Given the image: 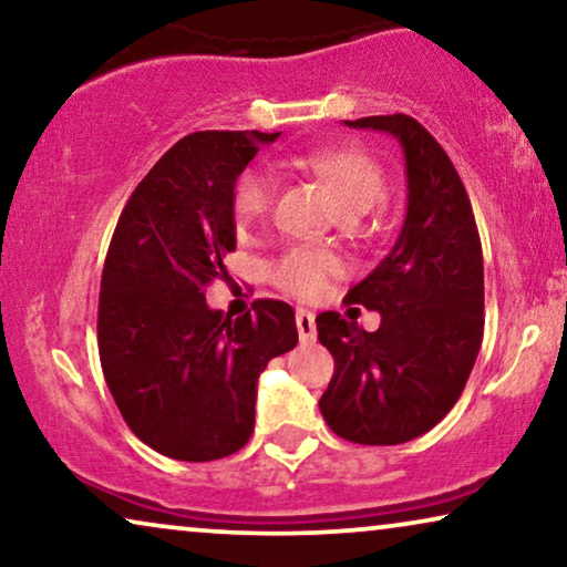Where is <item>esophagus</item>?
I'll return each instance as SVG.
<instances>
[{"mask_svg": "<svg viewBox=\"0 0 567 567\" xmlns=\"http://www.w3.org/2000/svg\"><path fill=\"white\" fill-rule=\"evenodd\" d=\"M297 330H299V338L305 340V343L315 340L317 324H315V315L309 312V309H297Z\"/></svg>", "mask_w": 567, "mask_h": 567, "instance_id": "34e87169", "label": "esophagus"}]
</instances>
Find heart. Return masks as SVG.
Returning a JSON list of instances; mask_svg holds the SVG:
<instances>
[{
    "mask_svg": "<svg viewBox=\"0 0 567 567\" xmlns=\"http://www.w3.org/2000/svg\"><path fill=\"white\" fill-rule=\"evenodd\" d=\"M301 167L330 190L340 214H367L384 198V169L359 146H322L301 157ZM276 181L266 167H250L231 190V216L237 229H250L274 204ZM338 274V260L315 247H291L270 276L278 289L297 299H320Z\"/></svg>",
    "mask_w": 567,
    "mask_h": 567,
    "instance_id": "obj_1",
    "label": "heart"
}]
</instances>
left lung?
I'll list each match as a JSON object with an SVG mask.
<instances>
[{
    "label": "left lung",
    "mask_w": 567,
    "mask_h": 567,
    "mask_svg": "<svg viewBox=\"0 0 567 567\" xmlns=\"http://www.w3.org/2000/svg\"><path fill=\"white\" fill-rule=\"evenodd\" d=\"M346 126L398 138L408 214L386 258L346 293L382 315L379 330L317 315V338L336 359L320 413L340 439L392 446L431 431L467 384L485 328L483 247L462 177L421 123L394 113Z\"/></svg>",
    "instance_id": "left-lung-1"
}]
</instances>
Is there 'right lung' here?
<instances>
[{"instance_id": "right-lung-1", "label": "right lung", "mask_w": 567, "mask_h": 567, "mask_svg": "<svg viewBox=\"0 0 567 567\" xmlns=\"http://www.w3.org/2000/svg\"><path fill=\"white\" fill-rule=\"evenodd\" d=\"M262 131H196L162 154L115 224L103 266L97 348L128 429L154 452L212 462L255 429L258 377L297 346L286 301L258 299L237 320L208 309L206 286L237 247L231 190Z\"/></svg>"}]
</instances>
